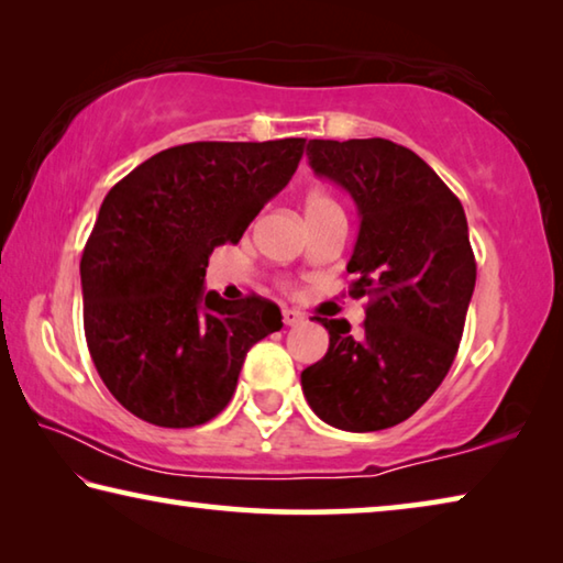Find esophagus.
I'll return each mask as SVG.
<instances>
[{"instance_id":"obj_1","label":"esophagus","mask_w":563,"mask_h":563,"mask_svg":"<svg viewBox=\"0 0 563 563\" xmlns=\"http://www.w3.org/2000/svg\"><path fill=\"white\" fill-rule=\"evenodd\" d=\"M305 320V316L300 310H292V308H285L283 310V322L285 325H300V322Z\"/></svg>"}]
</instances>
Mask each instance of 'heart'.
Masks as SVG:
<instances>
[{
    "mask_svg": "<svg viewBox=\"0 0 563 563\" xmlns=\"http://www.w3.org/2000/svg\"><path fill=\"white\" fill-rule=\"evenodd\" d=\"M305 216H318V213H340L338 203L332 201L328 194H322V190H310L308 196H305Z\"/></svg>",
    "mask_w": 563,
    "mask_h": 563,
    "instance_id": "obj_1",
    "label": "heart"
}]
</instances>
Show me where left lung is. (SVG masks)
Returning a JSON list of instances; mask_svg holds the SVG:
<instances>
[{"instance_id":"8db88e82","label":"left lung","mask_w":563,"mask_h":563,"mask_svg":"<svg viewBox=\"0 0 563 563\" xmlns=\"http://www.w3.org/2000/svg\"><path fill=\"white\" fill-rule=\"evenodd\" d=\"M308 161L357 206L350 295L369 302L360 335L347 320L318 318L330 347L302 369V395L338 430H387L432 397L460 347L476 283L464 208L415 151L387 139H312Z\"/></svg>"}]
</instances>
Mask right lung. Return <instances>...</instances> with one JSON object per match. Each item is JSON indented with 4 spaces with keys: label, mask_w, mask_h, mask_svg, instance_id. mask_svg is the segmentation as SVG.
<instances>
[{
    "label": "right lung",
    "mask_w": 563,
    "mask_h": 563,
    "mask_svg": "<svg viewBox=\"0 0 563 563\" xmlns=\"http://www.w3.org/2000/svg\"><path fill=\"white\" fill-rule=\"evenodd\" d=\"M305 139L196 141L161 151L113 186L81 255L84 332L119 402L156 427H196L231 402L280 308L203 288L208 255L238 243L288 186Z\"/></svg>",
    "instance_id": "right-lung-1"
}]
</instances>
